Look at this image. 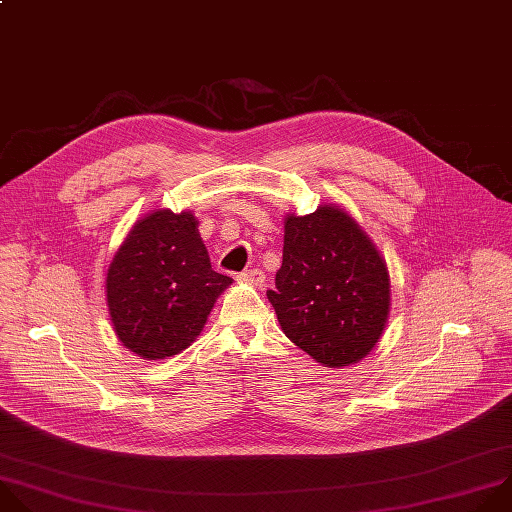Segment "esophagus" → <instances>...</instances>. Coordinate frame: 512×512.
<instances>
[{"label": "esophagus", "mask_w": 512, "mask_h": 512, "mask_svg": "<svg viewBox=\"0 0 512 512\" xmlns=\"http://www.w3.org/2000/svg\"><path fill=\"white\" fill-rule=\"evenodd\" d=\"M236 278H238L240 282H250V284H254V286H262V282H264V272L258 270V268H252V270L240 272Z\"/></svg>", "instance_id": "esophagus-1"}]
</instances>
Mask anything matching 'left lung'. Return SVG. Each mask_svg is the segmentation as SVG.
I'll list each match as a JSON object with an SVG mask.
<instances>
[{"label": "left lung", "mask_w": 512, "mask_h": 512, "mask_svg": "<svg viewBox=\"0 0 512 512\" xmlns=\"http://www.w3.org/2000/svg\"><path fill=\"white\" fill-rule=\"evenodd\" d=\"M284 335L325 367L361 361L389 313L385 262L339 208L288 216L276 288L266 292Z\"/></svg>", "instance_id": "obj_1"}]
</instances>
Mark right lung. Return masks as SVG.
<instances>
[{"instance_id":"obj_1","label":"right lung","mask_w":512,"mask_h":512,"mask_svg":"<svg viewBox=\"0 0 512 512\" xmlns=\"http://www.w3.org/2000/svg\"><path fill=\"white\" fill-rule=\"evenodd\" d=\"M230 276L210 264L193 214L159 210L127 236L107 274L109 313L121 343L143 359L187 349Z\"/></svg>"}]
</instances>
